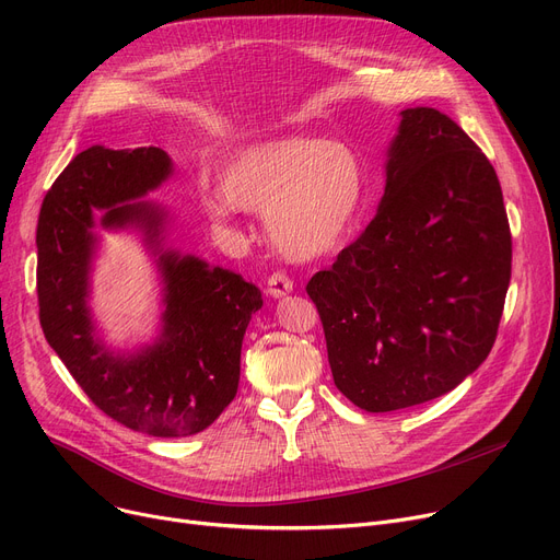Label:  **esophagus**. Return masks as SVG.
Returning a JSON list of instances; mask_svg holds the SVG:
<instances>
[{
    "mask_svg": "<svg viewBox=\"0 0 560 560\" xmlns=\"http://www.w3.org/2000/svg\"><path fill=\"white\" fill-rule=\"evenodd\" d=\"M288 292H292V279L285 272L270 275V279H268V295L277 300V298L288 295Z\"/></svg>",
    "mask_w": 560,
    "mask_h": 560,
    "instance_id": "esophagus-1",
    "label": "esophagus"
}]
</instances>
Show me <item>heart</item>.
<instances>
[{
	"label": "heart",
	"mask_w": 560,
	"mask_h": 560,
	"mask_svg": "<svg viewBox=\"0 0 560 560\" xmlns=\"http://www.w3.org/2000/svg\"><path fill=\"white\" fill-rule=\"evenodd\" d=\"M363 195V167L349 144L281 138L245 147L209 190L203 209L229 224L241 209L265 213L272 243L292 258H315L338 245Z\"/></svg>",
	"instance_id": "1"
}]
</instances>
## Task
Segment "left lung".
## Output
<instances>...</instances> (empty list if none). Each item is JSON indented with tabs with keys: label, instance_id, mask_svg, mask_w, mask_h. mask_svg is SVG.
<instances>
[{
	"label": "left lung",
	"instance_id": "left-lung-1",
	"mask_svg": "<svg viewBox=\"0 0 560 560\" xmlns=\"http://www.w3.org/2000/svg\"><path fill=\"white\" fill-rule=\"evenodd\" d=\"M511 254L486 154L445 113L401 110L374 220L306 285L336 388L368 413L454 390L494 345Z\"/></svg>",
	"mask_w": 560,
	"mask_h": 560
}]
</instances>
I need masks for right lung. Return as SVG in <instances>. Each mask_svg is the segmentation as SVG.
I'll return each instance as SVG.
<instances>
[{
	"label": "right lung",
	"instance_id": "obj_1",
	"mask_svg": "<svg viewBox=\"0 0 560 560\" xmlns=\"http://www.w3.org/2000/svg\"><path fill=\"white\" fill-rule=\"evenodd\" d=\"M170 174L172 161L159 147H88L45 195L36 229L40 327L49 347L108 418L156 438L192 435L220 418L238 393L245 329L262 306L260 290L241 275L163 249L167 213L140 197ZM93 210L105 211V228H140L162 270V336L131 355L103 345L86 306Z\"/></svg>",
	"mask_w": 560,
	"mask_h": 560
}]
</instances>
